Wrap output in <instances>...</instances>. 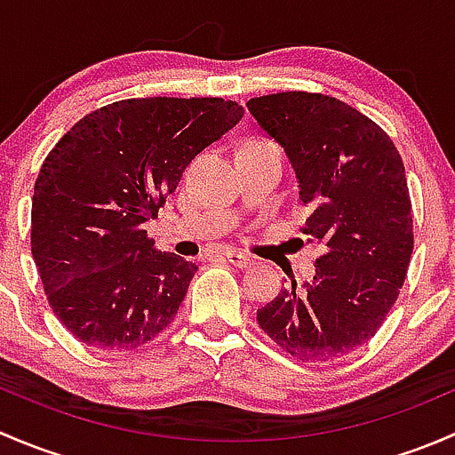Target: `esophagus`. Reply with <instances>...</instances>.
<instances>
[{"instance_id":"34e87169","label":"esophagus","mask_w":455,"mask_h":455,"mask_svg":"<svg viewBox=\"0 0 455 455\" xmlns=\"http://www.w3.org/2000/svg\"><path fill=\"white\" fill-rule=\"evenodd\" d=\"M227 259L231 261L235 268H249V266L255 264V257L249 253H242V251H228Z\"/></svg>"}]
</instances>
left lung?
Masks as SVG:
<instances>
[{"instance_id":"obj_1","label":"left lung","mask_w":455,"mask_h":455,"mask_svg":"<svg viewBox=\"0 0 455 455\" xmlns=\"http://www.w3.org/2000/svg\"><path fill=\"white\" fill-rule=\"evenodd\" d=\"M246 108L286 149L308 211L304 233L325 246L313 282L279 291L257 323L292 359H341L383 325L410 268L414 215L401 154L334 96L277 92Z\"/></svg>"}]
</instances>
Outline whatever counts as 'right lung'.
<instances>
[{"label": "right lung", "instance_id": "obj_1", "mask_svg": "<svg viewBox=\"0 0 455 455\" xmlns=\"http://www.w3.org/2000/svg\"><path fill=\"white\" fill-rule=\"evenodd\" d=\"M242 116V105L213 96L125 99L87 114L45 156L30 249L72 337L96 350H136L172 323L198 266L156 251L142 224Z\"/></svg>", "mask_w": 455, "mask_h": 455}]
</instances>
